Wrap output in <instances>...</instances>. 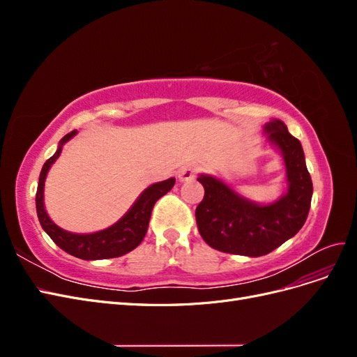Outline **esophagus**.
I'll return each instance as SVG.
<instances>
[{
    "instance_id": "obj_1",
    "label": "esophagus",
    "mask_w": 357,
    "mask_h": 357,
    "mask_svg": "<svg viewBox=\"0 0 357 357\" xmlns=\"http://www.w3.org/2000/svg\"><path fill=\"white\" fill-rule=\"evenodd\" d=\"M197 171H198V168H197L195 165L186 164V165H183V167L178 169L177 177H178L180 181H190V180L195 178Z\"/></svg>"
}]
</instances>
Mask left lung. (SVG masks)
Masks as SVG:
<instances>
[{
    "label": "left lung",
    "mask_w": 357,
    "mask_h": 357,
    "mask_svg": "<svg viewBox=\"0 0 357 357\" xmlns=\"http://www.w3.org/2000/svg\"><path fill=\"white\" fill-rule=\"evenodd\" d=\"M264 132L284 160L287 190L277 201L257 204L218 177H198L205 190L195 211L198 231L219 252L250 257L268 255L295 236L307 220L312 181L299 139L278 119L265 123Z\"/></svg>",
    "instance_id": "obj_1"
}]
</instances>
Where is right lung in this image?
I'll use <instances>...</instances> for the list:
<instances>
[{
    "label": "right lung",
    "mask_w": 357,
    "mask_h": 357,
    "mask_svg": "<svg viewBox=\"0 0 357 357\" xmlns=\"http://www.w3.org/2000/svg\"><path fill=\"white\" fill-rule=\"evenodd\" d=\"M75 134H77V131H73L63 137L59 142L55 155L49 158L41 168L36 195V207L40 225L53 240V243L61 247L63 252L70 253L71 256L84 259V261H98V259L123 256L134 250V248L143 241L149 228V220L153 210V205L160 197H164L167 192L172 189L176 178L171 177L168 180L155 183V185H150L147 189L142 192V195L137 198V201L132 204V207L126 211L123 218L119 219L114 225L109 226L107 229L92 234L68 232L59 228V226L56 223H53V220L49 218V214L45 208V181L53 162L59 158L63 144L70 142Z\"/></svg>",
    "instance_id": "obj_1"
}]
</instances>
